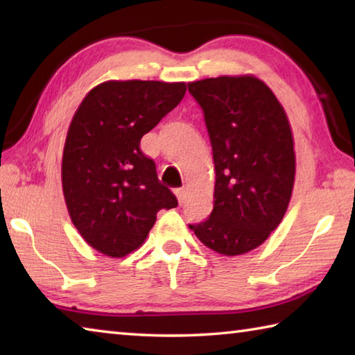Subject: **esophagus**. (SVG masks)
<instances>
[{"instance_id":"1","label":"esophagus","mask_w":355,"mask_h":355,"mask_svg":"<svg viewBox=\"0 0 355 355\" xmlns=\"http://www.w3.org/2000/svg\"><path fill=\"white\" fill-rule=\"evenodd\" d=\"M175 194H177V199H178V202H180V205H182V203H184L186 196H188V192H186V189H184V188L175 189Z\"/></svg>"}]
</instances>
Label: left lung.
<instances>
[{
  "instance_id": "8db88e82",
  "label": "left lung",
  "mask_w": 355,
  "mask_h": 355,
  "mask_svg": "<svg viewBox=\"0 0 355 355\" xmlns=\"http://www.w3.org/2000/svg\"><path fill=\"white\" fill-rule=\"evenodd\" d=\"M213 147V211L191 224L222 255H239L266 241L291 199L296 156L290 122L271 89L252 76L188 83Z\"/></svg>"
}]
</instances>
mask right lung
<instances>
[{
	"label": "right lung",
	"mask_w": 355,
	"mask_h": 355,
	"mask_svg": "<svg viewBox=\"0 0 355 355\" xmlns=\"http://www.w3.org/2000/svg\"><path fill=\"white\" fill-rule=\"evenodd\" d=\"M186 92L184 83L106 81L81 101L62 155L70 219L89 245L125 257L146 241L159 209L178 205L141 139Z\"/></svg>",
	"instance_id": "add662e5"
}]
</instances>
